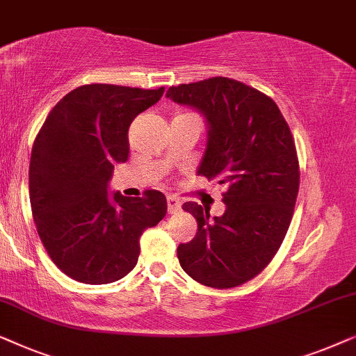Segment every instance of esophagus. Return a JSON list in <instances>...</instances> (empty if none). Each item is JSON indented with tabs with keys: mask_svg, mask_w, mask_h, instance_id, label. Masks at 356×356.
<instances>
[{
	"mask_svg": "<svg viewBox=\"0 0 356 356\" xmlns=\"http://www.w3.org/2000/svg\"><path fill=\"white\" fill-rule=\"evenodd\" d=\"M180 209V202L176 197H168V213L174 214Z\"/></svg>",
	"mask_w": 356,
	"mask_h": 356,
	"instance_id": "34e87169",
	"label": "esophagus"
}]
</instances>
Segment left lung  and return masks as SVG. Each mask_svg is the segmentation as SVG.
<instances>
[{"label":"left lung","mask_w":356,"mask_h":356,"mask_svg":"<svg viewBox=\"0 0 356 356\" xmlns=\"http://www.w3.org/2000/svg\"><path fill=\"white\" fill-rule=\"evenodd\" d=\"M166 97L204 114L208 147L198 174L226 185L222 216L184 203L198 232L177 247L179 263L200 284L237 287L271 263L292 221L300 185L292 132L273 98L234 79L180 83Z\"/></svg>","instance_id":"left-lung-1"}]
</instances>
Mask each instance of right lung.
Segmentation results:
<instances>
[{"label": "right lung", "mask_w": 356, "mask_h": 356, "mask_svg": "<svg viewBox=\"0 0 356 356\" xmlns=\"http://www.w3.org/2000/svg\"><path fill=\"white\" fill-rule=\"evenodd\" d=\"M111 83L82 85L49 111L32 147L29 193L44 250L77 282L109 284L138 261L140 235L168 213L164 193L108 195L116 163L129 158V127L163 97Z\"/></svg>", "instance_id": "obj_1"}]
</instances>
